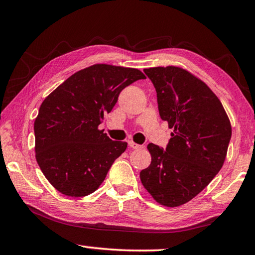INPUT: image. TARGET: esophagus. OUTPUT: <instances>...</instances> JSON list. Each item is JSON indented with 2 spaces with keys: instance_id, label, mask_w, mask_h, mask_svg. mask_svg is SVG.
Here are the masks:
<instances>
[{
  "instance_id": "1",
  "label": "esophagus",
  "mask_w": 255,
  "mask_h": 255,
  "mask_svg": "<svg viewBox=\"0 0 255 255\" xmlns=\"http://www.w3.org/2000/svg\"><path fill=\"white\" fill-rule=\"evenodd\" d=\"M128 145H129V147L132 148V149L141 148V145H139V144H136L135 141H132V140H129V141H128Z\"/></svg>"
}]
</instances>
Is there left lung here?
Wrapping results in <instances>:
<instances>
[{"label": "left lung", "mask_w": 255, "mask_h": 255, "mask_svg": "<svg viewBox=\"0 0 255 255\" xmlns=\"http://www.w3.org/2000/svg\"><path fill=\"white\" fill-rule=\"evenodd\" d=\"M144 72L156 89L159 116L173 132L165 150L148 144L152 162L140 181L159 205L178 207L199 195L222 169L231 122L217 96L192 73L179 66Z\"/></svg>", "instance_id": "1"}]
</instances>
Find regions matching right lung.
Listing matches in <instances>:
<instances>
[{"label":"right lung","instance_id":"right-lung-1","mask_svg":"<svg viewBox=\"0 0 255 255\" xmlns=\"http://www.w3.org/2000/svg\"><path fill=\"white\" fill-rule=\"evenodd\" d=\"M146 76L137 68L94 64L71 75L39 108L34 120L38 165L60 193L84 197L96 191L127 148L99 129L119 93Z\"/></svg>","mask_w":255,"mask_h":255}]
</instances>
